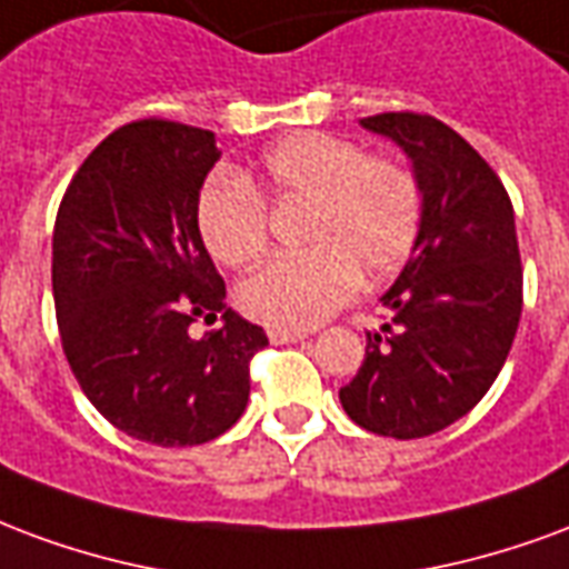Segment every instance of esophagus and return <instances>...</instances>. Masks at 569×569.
I'll list each match as a JSON object with an SVG mask.
<instances>
[{"label": "esophagus", "instance_id": "1", "mask_svg": "<svg viewBox=\"0 0 569 569\" xmlns=\"http://www.w3.org/2000/svg\"><path fill=\"white\" fill-rule=\"evenodd\" d=\"M267 333L272 346H288V342H300V339H306L302 330H284V327H269Z\"/></svg>", "mask_w": 569, "mask_h": 569}]
</instances>
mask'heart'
I'll return each mask as SVG.
<instances>
[{"instance_id":"heart-1","label":"heart","mask_w":569,"mask_h":569,"mask_svg":"<svg viewBox=\"0 0 569 569\" xmlns=\"http://www.w3.org/2000/svg\"><path fill=\"white\" fill-rule=\"evenodd\" d=\"M306 206L300 244L239 288V306L260 325L306 330L346 306L363 284L403 267L421 233L425 193L393 157L330 132H297L263 151L244 178L214 176L197 199V230L223 267H248L269 244V209Z\"/></svg>"}]
</instances>
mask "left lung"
<instances>
[{
    "label": "left lung",
    "instance_id": "8db88e82",
    "mask_svg": "<svg viewBox=\"0 0 569 569\" xmlns=\"http://www.w3.org/2000/svg\"><path fill=\"white\" fill-rule=\"evenodd\" d=\"M360 123L412 160L425 221L381 297L388 325L367 333L363 363L339 400L370 433L421 439L467 416L503 370L521 318L516 214L495 169L442 120L385 111Z\"/></svg>",
    "mask_w": 569,
    "mask_h": 569
}]
</instances>
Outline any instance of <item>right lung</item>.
Wrapping results in <instances>:
<instances>
[{"instance_id": "obj_1", "label": "right lung", "mask_w": 569, "mask_h": 569, "mask_svg": "<svg viewBox=\"0 0 569 569\" xmlns=\"http://www.w3.org/2000/svg\"><path fill=\"white\" fill-rule=\"evenodd\" d=\"M221 151L214 132L132 120L74 172L53 223V302L66 360L99 416L163 449L202 446L242 418L263 327L227 309L197 230ZM199 313L222 318L202 340Z\"/></svg>"}]
</instances>
